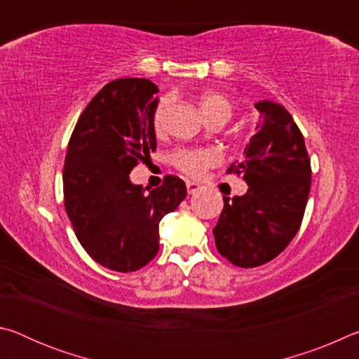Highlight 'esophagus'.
Wrapping results in <instances>:
<instances>
[{
    "instance_id": "1",
    "label": "esophagus",
    "mask_w": 359,
    "mask_h": 359,
    "mask_svg": "<svg viewBox=\"0 0 359 359\" xmlns=\"http://www.w3.org/2000/svg\"><path fill=\"white\" fill-rule=\"evenodd\" d=\"M199 190H201V185L196 184V182H191V180L187 182V191H188V194H194V193H198Z\"/></svg>"
}]
</instances>
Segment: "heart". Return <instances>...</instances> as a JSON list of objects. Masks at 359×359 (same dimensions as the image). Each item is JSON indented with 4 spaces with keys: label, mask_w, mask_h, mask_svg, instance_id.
Listing matches in <instances>:
<instances>
[{
    "label": "heart",
    "mask_w": 359,
    "mask_h": 359,
    "mask_svg": "<svg viewBox=\"0 0 359 359\" xmlns=\"http://www.w3.org/2000/svg\"><path fill=\"white\" fill-rule=\"evenodd\" d=\"M204 117L208 118L214 114H224L229 118L231 104L226 98L217 93H205L199 101ZM169 107V100L163 98L154 112V128L160 131L165 123V117ZM220 160V151L215 149H179L172 154V163L180 171L188 175H199L205 169L214 166Z\"/></svg>",
    "instance_id": "b5f03b06"
}]
</instances>
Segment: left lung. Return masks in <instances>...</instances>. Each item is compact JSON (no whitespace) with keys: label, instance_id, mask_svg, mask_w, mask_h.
I'll return each mask as SVG.
<instances>
[{"label":"left lung","instance_id":"left-lung-1","mask_svg":"<svg viewBox=\"0 0 359 359\" xmlns=\"http://www.w3.org/2000/svg\"><path fill=\"white\" fill-rule=\"evenodd\" d=\"M257 133L241 163L229 172L242 174L248 190L223 196L214 228L217 250L239 267H257L280 255L301 226L311 193V160L299 128L278 102L258 101Z\"/></svg>","mask_w":359,"mask_h":359}]
</instances>
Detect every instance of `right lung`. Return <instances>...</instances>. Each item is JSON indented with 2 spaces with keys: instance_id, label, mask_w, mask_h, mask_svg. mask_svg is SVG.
Returning <instances> with one entry per match:
<instances>
[{
  "instance_id": "add662e5",
  "label": "right lung",
  "mask_w": 359,
  "mask_h": 359,
  "mask_svg": "<svg viewBox=\"0 0 359 359\" xmlns=\"http://www.w3.org/2000/svg\"><path fill=\"white\" fill-rule=\"evenodd\" d=\"M156 93L149 79L109 82L79 117L66 151V214L85 252L117 272L137 271L155 258L161 218L187 196L175 175L150 191L130 179L137 161H149L156 150Z\"/></svg>"
}]
</instances>
